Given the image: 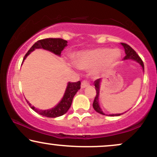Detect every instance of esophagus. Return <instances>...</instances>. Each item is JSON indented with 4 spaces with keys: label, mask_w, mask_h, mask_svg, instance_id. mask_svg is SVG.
Instances as JSON below:
<instances>
[{
    "label": "esophagus",
    "mask_w": 157,
    "mask_h": 157,
    "mask_svg": "<svg viewBox=\"0 0 157 157\" xmlns=\"http://www.w3.org/2000/svg\"><path fill=\"white\" fill-rule=\"evenodd\" d=\"M89 86V82L87 80H84L82 82H81V88H82V89L87 87V86Z\"/></svg>",
    "instance_id": "esophagus-1"
}]
</instances>
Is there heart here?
I'll list each match as a JSON object with an SVG mask.
<instances>
[{
    "instance_id": "obj_1",
    "label": "heart",
    "mask_w": 157,
    "mask_h": 157,
    "mask_svg": "<svg viewBox=\"0 0 157 157\" xmlns=\"http://www.w3.org/2000/svg\"><path fill=\"white\" fill-rule=\"evenodd\" d=\"M120 57L121 52L117 48H95L77 54L76 65L82 69H93L97 67L111 68Z\"/></svg>"
}]
</instances>
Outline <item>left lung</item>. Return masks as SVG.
<instances>
[{
    "label": "left lung",
    "instance_id": "1",
    "mask_svg": "<svg viewBox=\"0 0 157 157\" xmlns=\"http://www.w3.org/2000/svg\"><path fill=\"white\" fill-rule=\"evenodd\" d=\"M121 44L123 46L124 48H125V57H124V60H128V59H133V60H136V62H138L142 66V68L144 70V63L142 62V59L140 58V57L139 56L136 52L129 45L124 44V43H121ZM100 79H97V80H95L94 82V86H95V89H96V96H95L94 100L93 102V108L97 112L101 113V114L105 115L102 111H101V109L100 108V105H99L98 103V97H99V93H100ZM121 115L120 113H117V114H111V116H120Z\"/></svg>",
    "mask_w": 157,
    "mask_h": 157
}]
</instances>
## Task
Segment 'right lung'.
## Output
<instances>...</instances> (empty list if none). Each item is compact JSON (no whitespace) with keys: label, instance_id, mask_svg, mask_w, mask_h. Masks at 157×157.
Wrapping results in <instances>:
<instances>
[{"label":"right lung","instance_id":"add662e5","mask_svg":"<svg viewBox=\"0 0 157 157\" xmlns=\"http://www.w3.org/2000/svg\"><path fill=\"white\" fill-rule=\"evenodd\" d=\"M66 46H67V41L61 38H46L39 40L27 52V53L25 55L24 57H23V61L35 48H44V49L48 50V51L53 52L55 55H60L61 52L63 51V49ZM80 81H78V82H68L63 98L62 99V100H61L58 105H57L55 108L52 109L39 110L35 109L27 100L26 102L32 110H34L35 112L42 115V116L52 118L60 117L67 112L68 110L71 107L74 97L76 94L77 91L80 89Z\"/></svg>","mask_w":157,"mask_h":157}]
</instances>
